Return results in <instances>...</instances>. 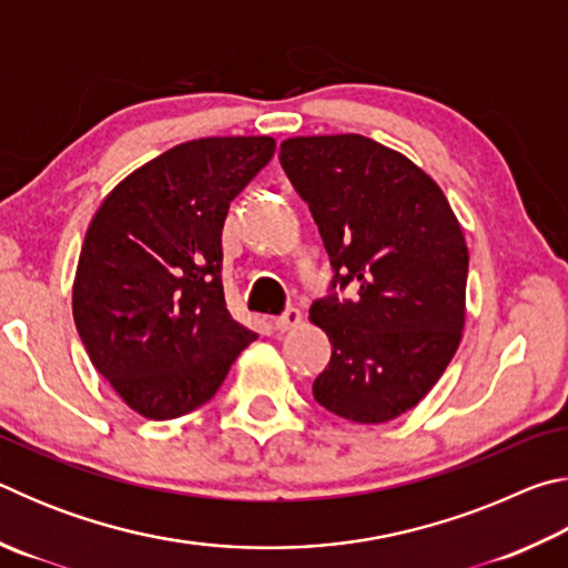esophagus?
I'll use <instances>...</instances> for the list:
<instances>
[{
	"label": "esophagus",
	"mask_w": 568,
	"mask_h": 568,
	"mask_svg": "<svg viewBox=\"0 0 568 568\" xmlns=\"http://www.w3.org/2000/svg\"><path fill=\"white\" fill-rule=\"evenodd\" d=\"M273 323H275L277 331H291V328H295V325L303 323V315H301V311H297V307H285V311L277 315V318H273Z\"/></svg>",
	"instance_id": "34e87169"
}]
</instances>
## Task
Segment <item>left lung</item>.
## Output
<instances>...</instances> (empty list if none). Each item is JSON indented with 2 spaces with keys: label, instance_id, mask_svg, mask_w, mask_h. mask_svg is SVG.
Instances as JSON below:
<instances>
[{
  "label": "left lung",
  "instance_id": "obj_1",
  "mask_svg": "<svg viewBox=\"0 0 568 568\" xmlns=\"http://www.w3.org/2000/svg\"><path fill=\"white\" fill-rule=\"evenodd\" d=\"M281 165L333 267L331 295L311 305L333 343L313 396L353 423L398 418L444 376L464 331L468 247L454 210L426 172L363 134L291 138ZM348 284L356 301L338 302Z\"/></svg>",
  "mask_w": 568,
  "mask_h": 568
}]
</instances>
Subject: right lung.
I'll use <instances>...</instances> for the list:
<instances>
[{"instance_id": "right-lung-1", "label": "right lung", "mask_w": 568, "mask_h": 568, "mask_svg": "<svg viewBox=\"0 0 568 568\" xmlns=\"http://www.w3.org/2000/svg\"><path fill=\"white\" fill-rule=\"evenodd\" d=\"M273 152L265 134L182 142L124 178L92 217L74 325L94 368L140 416L200 408L257 338L225 305L223 225Z\"/></svg>"}]
</instances>
